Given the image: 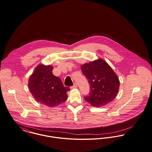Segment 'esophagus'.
I'll return each instance as SVG.
<instances>
[{
  "mask_svg": "<svg viewBox=\"0 0 152 152\" xmlns=\"http://www.w3.org/2000/svg\"><path fill=\"white\" fill-rule=\"evenodd\" d=\"M77 87V83H74V84L72 86H71V88H76Z\"/></svg>",
  "mask_w": 152,
  "mask_h": 152,
  "instance_id": "34e87169",
  "label": "esophagus"
}]
</instances>
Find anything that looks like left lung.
<instances>
[{
  "mask_svg": "<svg viewBox=\"0 0 152 152\" xmlns=\"http://www.w3.org/2000/svg\"><path fill=\"white\" fill-rule=\"evenodd\" d=\"M81 72L89 82L90 92L84 98L94 107H102L115 98L119 80L105 61L98 59L81 66Z\"/></svg>",
  "mask_w": 152,
  "mask_h": 152,
  "instance_id": "obj_1",
  "label": "left lung"
}]
</instances>
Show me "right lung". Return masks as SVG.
Wrapping results in <instances>:
<instances>
[{
	"mask_svg": "<svg viewBox=\"0 0 152 152\" xmlns=\"http://www.w3.org/2000/svg\"><path fill=\"white\" fill-rule=\"evenodd\" d=\"M53 66L39 65L28 80V88L36 101L48 107H56L65 102L67 91L62 81L54 75Z\"/></svg>",
	"mask_w": 152,
	"mask_h": 152,
	"instance_id": "obj_1",
	"label": "right lung"
}]
</instances>
